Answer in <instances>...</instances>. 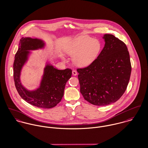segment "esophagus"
<instances>
[{
	"label": "esophagus",
	"instance_id": "esophagus-1",
	"mask_svg": "<svg viewBox=\"0 0 148 148\" xmlns=\"http://www.w3.org/2000/svg\"><path fill=\"white\" fill-rule=\"evenodd\" d=\"M72 74H73L74 76H76V75H77V71H76V70H73V71H72Z\"/></svg>",
	"mask_w": 148,
	"mask_h": 148
}]
</instances>
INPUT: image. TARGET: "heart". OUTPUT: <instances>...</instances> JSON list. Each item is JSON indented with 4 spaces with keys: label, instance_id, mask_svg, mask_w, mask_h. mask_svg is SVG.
Listing matches in <instances>:
<instances>
[{
    "label": "heart",
    "instance_id": "heart-1",
    "mask_svg": "<svg viewBox=\"0 0 148 148\" xmlns=\"http://www.w3.org/2000/svg\"><path fill=\"white\" fill-rule=\"evenodd\" d=\"M101 50V44L97 39L88 36H81L72 42L66 48V52L73 56V63L79 66L92 63Z\"/></svg>",
    "mask_w": 148,
    "mask_h": 148
}]
</instances>
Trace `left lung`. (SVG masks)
<instances>
[{
  "instance_id": "left-lung-1",
  "label": "left lung",
  "mask_w": 148,
  "mask_h": 148,
  "mask_svg": "<svg viewBox=\"0 0 148 148\" xmlns=\"http://www.w3.org/2000/svg\"><path fill=\"white\" fill-rule=\"evenodd\" d=\"M105 46L88 66L77 68L80 92L89 103L107 106L117 101L129 83L132 66L126 44L106 34Z\"/></svg>"
}]
</instances>
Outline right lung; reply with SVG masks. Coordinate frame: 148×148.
Instances as JSON below:
<instances>
[{"label":"right lung","mask_w":148,"mask_h":148,"mask_svg":"<svg viewBox=\"0 0 148 148\" xmlns=\"http://www.w3.org/2000/svg\"><path fill=\"white\" fill-rule=\"evenodd\" d=\"M19 47L15 54L14 63V79L16 90L21 98L28 103L42 108H52L59 104L63 97L64 90L67 81L72 76V69L59 70L47 65L39 88L28 91L21 85L20 73L25 63L29 51L42 48V40L30 38H22Z\"/></svg>","instance_id":"1"}]
</instances>
